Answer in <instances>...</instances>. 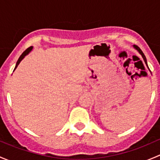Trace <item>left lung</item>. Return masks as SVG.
<instances>
[{"instance_id": "1", "label": "left lung", "mask_w": 160, "mask_h": 160, "mask_svg": "<svg viewBox=\"0 0 160 160\" xmlns=\"http://www.w3.org/2000/svg\"><path fill=\"white\" fill-rule=\"evenodd\" d=\"M133 48H134V49H136L137 51H138V52H139V54L141 55V56H142V59H143V60H144L145 63H146V67H147V68L149 69V67H148V64H147V60H146V56H145L144 53L142 52V50L140 49V48H139V47H138V46H135V45H133Z\"/></svg>"}]
</instances>
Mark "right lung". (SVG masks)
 <instances>
[{
    "label": "right lung",
    "mask_w": 160,
    "mask_h": 160,
    "mask_svg": "<svg viewBox=\"0 0 160 160\" xmlns=\"http://www.w3.org/2000/svg\"><path fill=\"white\" fill-rule=\"evenodd\" d=\"M32 49H33V47H32V46H30L29 48H28V49H27L26 50H25V51L24 52L22 53V55H21V56H20V57H19V59H18V61H17V62H16V65H15V67H14V71L16 70V68H17L18 66L19 65V63H20V62H21V61H22V59H23L24 58H25V56H26L27 55H28V53H29L30 52L32 51Z\"/></svg>",
    "instance_id": "1"
}]
</instances>
